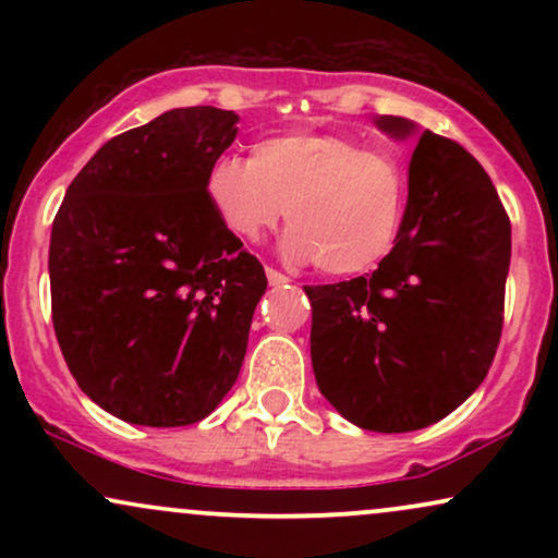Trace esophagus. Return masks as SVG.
Listing matches in <instances>:
<instances>
[{
    "instance_id": "esophagus-1",
    "label": "esophagus",
    "mask_w": 558,
    "mask_h": 558,
    "mask_svg": "<svg viewBox=\"0 0 558 558\" xmlns=\"http://www.w3.org/2000/svg\"><path fill=\"white\" fill-rule=\"evenodd\" d=\"M267 283L275 286V288H280V286L288 283V278H286L283 272H278V270H272V267H267Z\"/></svg>"
}]
</instances>
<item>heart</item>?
Returning <instances> with one entry per match:
<instances>
[{
    "label": "heart",
    "instance_id": "1",
    "mask_svg": "<svg viewBox=\"0 0 558 558\" xmlns=\"http://www.w3.org/2000/svg\"><path fill=\"white\" fill-rule=\"evenodd\" d=\"M407 170L393 151L364 149L343 133H280L254 144L252 159L209 165L204 196L233 239L257 243L280 217L291 259L328 275H360L383 262L407 213Z\"/></svg>",
    "mask_w": 558,
    "mask_h": 558
}]
</instances>
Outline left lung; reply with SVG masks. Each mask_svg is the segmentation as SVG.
Listing matches in <instances>:
<instances>
[{"mask_svg": "<svg viewBox=\"0 0 558 558\" xmlns=\"http://www.w3.org/2000/svg\"><path fill=\"white\" fill-rule=\"evenodd\" d=\"M417 136L399 239L367 278L304 286L319 393L362 430L444 420L488 375L504 325L511 226L488 172L457 141L380 114Z\"/></svg>", "mask_w": 558, "mask_h": 558, "instance_id": "1", "label": "left lung"}]
</instances>
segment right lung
<instances>
[{"label": "right lung", "mask_w": 558, "mask_h": 558, "mask_svg": "<svg viewBox=\"0 0 558 558\" xmlns=\"http://www.w3.org/2000/svg\"><path fill=\"white\" fill-rule=\"evenodd\" d=\"M239 114L178 107L107 141L68 185L49 243L52 323L83 393L131 425L215 412L241 373L259 259L204 196Z\"/></svg>", "instance_id": "right-lung-1"}]
</instances>
